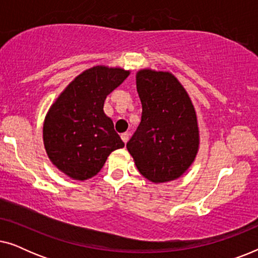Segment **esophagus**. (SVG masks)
<instances>
[{
    "label": "esophagus",
    "instance_id": "34e87169",
    "mask_svg": "<svg viewBox=\"0 0 258 258\" xmlns=\"http://www.w3.org/2000/svg\"><path fill=\"white\" fill-rule=\"evenodd\" d=\"M121 139H122L123 142L126 143V142H128V140H129V134H128V133H123V134H121Z\"/></svg>",
    "mask_w": 258,
    "mask_h": 258
}]
</instances>
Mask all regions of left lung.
Segmentation results:
<instances>
[{
  "instance_id": "obj_1",
  "label": "left lung",
  "mask_w": 258,
  "mask_h": 258,
  "mask_svg": "<svg viewBox=\"0 0 258 258\" xmlns=\"http://www.w3.org/2000/svg\"><path fill=\"white\" fill-rule=\"evenodd\" d=\"M141 123L126 143L139 171L154 183L174 181L195 160L200 137L189 95L170 73L140 70Z\"/></svg>"
}]
</instances>
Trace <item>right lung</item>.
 Instances as JSON below:
<instances>
[{"mask_svg": "<svg viewBox=\"0 0 258 258\" xmlns=\"http://www.w3.org/2000/svg\"><path fill=\"white\" fill-rule=\"evenodd\" d=\"M129 74L121 68L93 67L80 74L49 109L43 124L45 151L69 177H93L112 151L124 147L103 105Z\"/></svg>", "mask_w": 258, "mask_h": 258, "instance_id": "1", "label": "right lung"}]
</instances>
